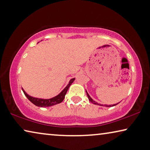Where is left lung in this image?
Here are the masks:
<instances>
[{
	"mask_svg": "<svg viewBox=\"0 0 150 150\" xmlns=\"http://www.w3.org/2000/svg\"><path fill=\"white\" fill-rule=\"evenodd\" d=\"M86 93H87V97H88V99H89V100L92 103H93V104H96V105H101V106H103L102 105H101V104H98V103H97V102H96L91 97L89 96V95L88 94V93H87V91H86ZM117 104H118V103H117ZM117 104H114V105H105V107H113V106H115V105H117Z\"/></svg>",
	"mask_w": 150,
	"mask_h": 150,
	"instance_id": "8db88e82",
	"label": "left lung"
}]
</instances>
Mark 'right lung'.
I'll return each mask as SVG.
<instances>
[{"label":"right lung","mask_w":150,"mask_h":150,"mask_svg":"<svg viewBox=\"0 0 150 150\" xmlns=\"http://www.w3.org/2000/svg\"><path fill=\"white\" fill-rule=\"evenodd\" d=\"M74 80H75V78L71 79L69 81V84L67 85V87L60 93L58 95V96H57L55 97H53V98H51L49 99L35 98V97H33L28 96L27 93L24 91L23 89H23L24 94L25 95V96L27 97L28 100L31 102V103L34 104V105H35L36 106H38V107H41V108H47V107L53 106V105H56V104L60 103L63 101V99H65V96L67 93V90L69 89V87H70L71 83L74 81Z\"/></svg>","instance_id":"1"}]
</instances>
